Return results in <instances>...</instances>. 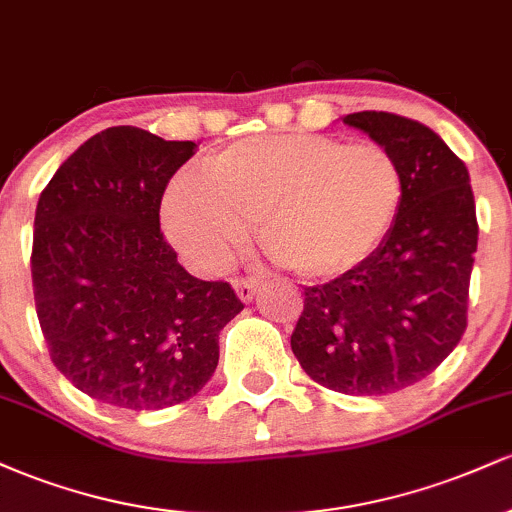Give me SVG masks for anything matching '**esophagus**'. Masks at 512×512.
<instances>
[{"label":"esophagus","instance_id":"obj_1","mask_svg":"<svg viewBox=\"0 0 512 512\" xmlns=\"http://www.w3.org/2000/svg\"><path fill=\"white\" fill-rule=\"evenodd\" d=\"M233 289H236L240 301L250 303L252 298H255V293L260 291V281H257V279H236V281H233Z\"/></svg>","mask_w":512,"mask_h":512}]
</instances>
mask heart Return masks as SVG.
Instances as JSON below:
<instances>
[{
  "label": "heart",
  "mask_w": 512,
  "mask_h": 512,
  "mask_svg": "<svg viewBox=\"0 0 512 512\" xmlns=\"http://www.w3.org/2000/svg\"><path fill=\"white\" fill-rule=\"evenodd\" d=\"M402 199V168L383 144L274 134L216 154L207 180H170L161 211L170 243L202 272H223L260 226L274 262L337 279L380 248Z\"/></svg>",
  "instance_id": "obj_1"
}]
</instances>
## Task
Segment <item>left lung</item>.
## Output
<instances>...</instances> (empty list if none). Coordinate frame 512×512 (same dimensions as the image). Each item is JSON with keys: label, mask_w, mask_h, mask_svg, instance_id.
<instances>
[{"label": "left lung", "mask_w": 512, "mask_h": 512, "mask_svg": "<svg viewBox=\"0 0 512 512\" xmlns=\"http://www.w3.org/2000/svg\"><path fill=\"white\" fill-rule=\"evenodd\" d=\"M342 120L395 154L402 209L361 267L305 289L291 349L315 383L378 397L431 375L467 330L477 207L467 166L433 129L378 110Z\"/></svg>", "instance_id": "8db88e82"}]
</instances>
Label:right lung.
I'll return each mask as SVG.
<instances>
[{"mask_svg":"<svg viewBox=\"0 0 512 512\" xmlns=\"http://www.w3.org/2000/svg\"><path fill=\"white\" fill-rule=\"evenodd\" d=\"M195 149L108 127L40 192L31 272L50 358L110 407L195 397L219 366V332L243 310L231 284L187 274L161 233L163 192Z\"/></svg>","mask_w":512,"mask_h":512,"instance_id":"right-lung-1","label":"right lung"}]
</instances>
